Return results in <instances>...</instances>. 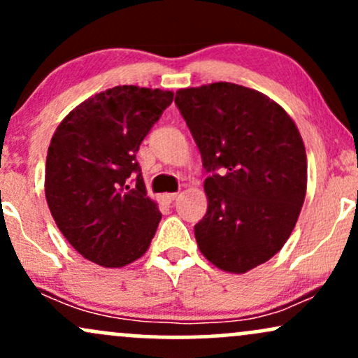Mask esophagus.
I'll use <instances>...</instances> for the list:
<instances>
[{"label": "esophagus", "instance_id": "1", "mask_svg": "<svg viewBox=\"0 0 358 358\" xmlns=\"http://www.w3.org/2000/svg\"><path fill=\"white\" fill-rule=\"evenodd\" d=\"M176 196H178V193L171 192V193H163V196H162V199L165 200L166 203H171V202H175V200H176Z\"/></svg>", "mask_w": 358, "mask_h": 358}]
</instances>
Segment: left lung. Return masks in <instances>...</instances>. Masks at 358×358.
Wrapping results in <instances>:
<instances>
[{
  "mask_svg": "<svg viewBox=\"0 0 358 358\" xmlns=\"http://www.w3.org/2000/svg\"><path fill=\"white\" fill-rule=\"evenodd\" d=\"M175 104L212 171L207 213L195 225L200 252L225 273H248L296 225L308 180L301 134L278 102L232 82L180 89Z\"/></svg>",
  "mask_w": 358,
  "mask_h": 358,
  "instance_id": "obj_1",
  "label": "left lung"
}]
</instances>
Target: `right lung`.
<instances>
[{"instance_id": "1", "label": "right lung", "mask_w": 358, "mask_h": 358, "mask_svg": "<svg viewBox=\"0 0 358 358\" xmlns=\"http://www.w3.org/2000/svg\"><path fill=\"white\" fill-rule=\"evenodd\" d=\"M171 101V90L117 85L80 102L53 133L45 196L57 227L87 261L122 268L150 248L162 212L136 153Z\"/></svg>"}]
</instances>
